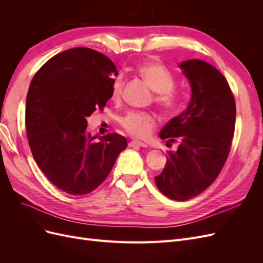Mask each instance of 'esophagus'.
<instances>
[{
    "instance_id": "1",
    "label": "esophagus",
    "mask_w": 263,
    "mask_h": 263,
    "mask_svg": "<svg viewBox=\"0 0 263 263\" xmlns=\"http://www.w3.org/2000/svg\"><path fill=\"white\" fill-rule=\"evenodd\" d=\"M129 147H142V148H147V145L145 144V142H141V141H138V140H132L129 141Z\"/></svg>"
}]
</instances>
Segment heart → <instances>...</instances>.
<instances>
[{
	"instance_id": "b5f03b06",
	"label": "heart",
	"mask_w": 263,
	"mask_h": 263,
	"mask_svg": "<svg viewBox=\"0 0 263 263\" xmlns=\"http://www.w3.org/2000/svg\"><path fill=\"white\" fill-rule=\"evenodd\" d=\"M136 70L151 89L157 92L155 101L163 112L168 115L176 113L182 105L183 95L173 87L176 80L170 71L162 63L156 60L141 62L137 66ZM123 85V77L119 76L115 79L112 87V97L114 99L119 98ZM121 125L130 136L145 139L150 136L157 126V118L151 113L132 110L122 118Z\"/></svg>"
}]
</instances>
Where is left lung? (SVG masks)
<instances>
[{
    "label": "left lung",
    "mask_w": 263,
    "mask_h": 263,
    "mask_svg": "<svg viewBox=\"0 0 263 263\" xmlns=\"http://www.w3.org/2000/svg\"><path fill=\"white\" fill-rule=\"evenodd\" d=\"M192 89L185 110L160 132L161 139L174 142L162 172L155 178L166 197L186 201L208 189L224 166L235 130L236 103L225 77L210 63L192 59L179 66Z\"/></svg>",
    "instance_id": "left-lung-1"
}]
</instances>
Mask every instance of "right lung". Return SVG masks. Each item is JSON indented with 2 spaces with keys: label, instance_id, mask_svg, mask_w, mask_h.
Here are the masks:
<instances>
[{
  "label": "right lung",
  "instance_id": "add662e5",
  "mask_svg": "<svg viewBox=\"0 0 263 263\" xmlns=\"http://www.w3.org/2000/svg\"><path fill=\"white\" fill-rule=\"evenodd\" d=\"M116 67L90 48L55 54L39 69L26 98V133L31 154L45 176L71 195L92 192L106 179L127 147L116 133L92 136L86 118L112 98Z\"/></svg>",
  "mask_w": 263,
  "mask_h": 263
}]
</instances>
